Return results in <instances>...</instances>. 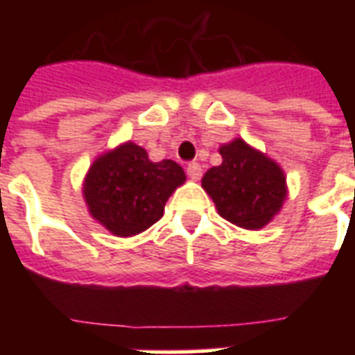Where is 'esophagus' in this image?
Wrapping results in <instances>:
<instances>
[{
	"instance_id": "34e87169",
	"label": "esophagus",
	"mask_w": 355,
	"mask_h": 355,
	"mask_svg": "<svg viewBox=\"0 0 355 355\" xmlns=\"http://www.w3.org/2000/svg\"><path fill=\"white\" fill-rule=\"evenodd\" d=\"M186 171H188V177L191 180H199L202 177V167H200L199 162H189L188 167H186Z\"/></svg>"
}]
</instances>
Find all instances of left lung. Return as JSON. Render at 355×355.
Segmentation results:
<instances>
[{
  "mask_svg": "<svg viewBox=\"0 0 355 355\" xmlns=\"http://www.w3.org/2000/svg\"><path fill=\"white\" fill-rule=\"evenodd\" d=\"M219 155L221 166L210 167L200 180L219 216L245 230L269 225L287 199L280 164L241 138L223 144Z\"/></svg>",
  "mask_w": 355,
  "mask_h": 355,
  "instance_id": "obj_1",
  "label": "left lung"
}]
</instances>
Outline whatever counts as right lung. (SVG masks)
<instances>
[{
	"instance_id": "obj_1",
	"label": "right lung",
	"mask_w": 355,
	"mask_h": 355,
	"mask_svg": "<svg viewBox=\"0 0 355 355\" xmlns=\"http://www.w3.org/2000/svg\"><path fill=\"white\" fill-rule=\"evenodd\" d=\"M184 182L177 162H153L144 147L123 141L92 162L83 197L92 219L114 236L132 237L162 219L167 199Z\"/></svg>"
}]
</instances>
